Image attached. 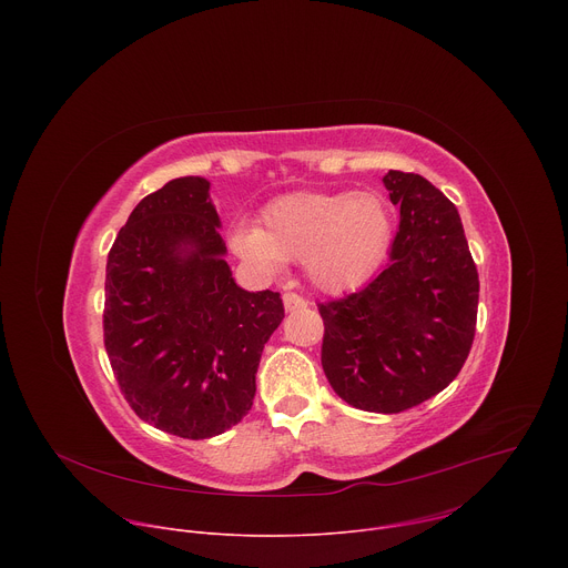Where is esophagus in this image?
I'll return each instance as SVG.
<instances>
[{"mask_svg":"<svg viewBox=\"0 0 568 568\" xmlns=\"http://www.w3.org/2000/svg\"><path fill=\"white\" fill-rule=\"evenodd\" d=\"M283 305H285V310H287V312H294V310H303V307H307V301H305L303 296L294 294V292H285V294H283Z\"/></svg>","mask_w":568,"mask_h":568,"instance_id":"obj_1","label":"esophagus"}]
</instances>
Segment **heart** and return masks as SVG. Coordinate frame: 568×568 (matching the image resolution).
<instances>
[{"label": "heart", "instance_id": "1", "mask_svg": "<svg viewBox=\"0 0 568 568\" xmlns=\"http://www.w3.org/2000/svg\"><path fill=\"white\" fill-rule=\"evenodd\" d=\"M390 211L377 193L296 191L270 202L263 226L231 231L233 252L263 272L303 263L314 287L342 294L359 287L390 242Z\"/></svg>", "mask_w": 568, "mask_h": 568}]
</instances>
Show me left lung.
Instances as JSON below:
<instances>
[{"label":"left lung","instance_id":"8db88e82","mask_svg":"<svg viewBox=\"0 0 568 568\" xmlns=\"http://www.w3.org/2000/svg\"><path fill=\"white\" fill-rule=\"evenodd\" d=\"M399 206L390 263L364 290L318 303L321 366L351 407L399 414L440 393L476 331L478 272L456 206L425 178L388 171Z\"/></svg>","mask_w":568,"mask_h":568}]
</instances>
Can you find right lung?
<instances>
[{"instance_id":"add662e5","label":"right lung","mask_w":568,"mask_h":568,"mask_svg":"<svg viewBox=\"0 0 568 568\" xmlns=\"http://www.w3.org/2000/svg\"><path fill=\"white\" fill-rule=\"evenodd\" d=\"M204 178L143 197L108 254L105 351L132 412L180 438L245 418L263 348L285 316L278 292L235 285Z\"/></svg>"}]
</instances>
